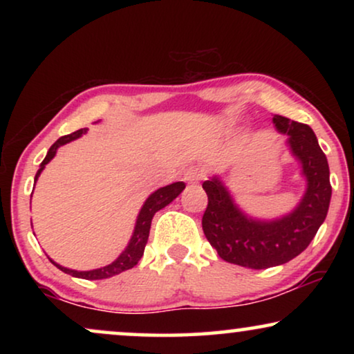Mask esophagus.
I'll return each instance as SVG.
<instances>
[{
	"label": "esophagus",
	"instance_id": "1",
	"mask_svg": "<svg viewBox=\"0 0 354 354\" xmlns=\"http://www.w3.org/2000/svg\"><path fill=\"white\" fill-rule=\"evenodd\" d=\"M205 177H206V171L200 166L188 167L185 174H183V178H185L188 183H198V182H201Z\"/></svg>",
	"mask_w": 354,
	"mask_h": 354
}]
</instances>
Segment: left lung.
Segmentation results:
<instances>
[{
	"label": "left lung",
	"mask_w": 354,
	"mask_h": 354,
	"mask_svg": "<svg viewBox=\"0 0 354 354\" xmlns=\"http://www.w3.org/2000/svg\"><path fill=\"white\" fill-rule=\"evenodd\" d=\"M272 120L279 132L290 137L292 151L308 178L306 195L292 214L272 222L248 219L217 178L203 183L207 206L201 224L207 241L227 263L250 269L285 264L306 250L326 219L332 196L327 158L313 129L277 114Z\"/></svg>",
	"instance_id": "left-lung-1"
}]
</instances>
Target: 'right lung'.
<instances>
[{"instance_id":"add662e5","label":"right lung","mask_w":354,"mask_h":354,"mask_svg":"<svg viewBox=\"0 0 354 354\" xmlns=\"http://www.w3.org/2000/svg\"><path fill=\"white\" fill-rule=\"evenodd\" d=\"M85 132H86V129H80V130H75L74 133L64 135V137H61L59 140H56V143L53 145L50 149H48L46 158L43 159L41 167L38 169V172H37V176H35V180L38 178V176H40V172L43 171V167H45V164H48L53 158H55L57 148L62 147V145L72 142V140L79 138L80 135L85 133ZM183 188H185V183H183V182L171 183V185L159 188V190L154 192L153 195L149 196L147 201H145L142 211H140V214H138L137 225H135L133 236H132V240H130L129 246L122 251V254H120L119 258L114 261V263H111L109 266H106V268L95 269V270H80V272H79V270L66 269V268H62V266L56 264L55 261H51V259L50 261L56 266L57 269H61L62 272L69 274V275H72V277L86 279V280L109 279V277H113V275H118L120 272H124V270L132 269L133 266H137L140 258H142V256H143L145 246H147V241H148V236H149V227H151L153 216L156 214L159 209H162L164 206H167L169 203L174 200V198H177L178 195H180Z\"/></svg>"}]
</instances>
